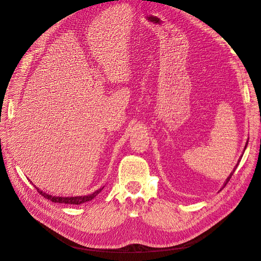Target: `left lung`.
<instances>
[{
	"label": "left lung",
	"mask_w": 261,
	"mask_h": 261,
	"mask_svg": "<svg viewBox=\"0 0 261 261\" xmlns=\"http://www.w3.org/2000/svg\"><path fill=\"white\" fill-rule=\"evenodd\" d=\"M248 142H249V141H247V143H246V146H245V148H244V151H243V154H244V152H245V150H246V148H247V146H248ZM243 154H242V155H240V156H239V159H238V162H237V164H236V166H235V167H234V169H233V171H232V172H231V173H230V175H229V176H228V177H227V179H226V182H225V183H224V185H223V187H222V188H220V190H222V189H223V188H224V187H225V186H226V185H227V184H228V182H229V181H230V178H231V176H232V175H233V173H234V171H235V169H236V168H237V166H238V164H239V162H240V160H242V158H243ZM220 190H219V191H220Z\"/></svg>",
	"instance_id": "obj_1"
}]
</instances>
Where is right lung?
<instances>
[{
    "label": "right lung",
    "instance_id": "obj_1",
    "mask_svg": "<svg viewBox=\"0 0 261 261\" xmlns=\"http://www.w3.org/2000/svg\"><path fill=\"white\" fill-rule=\"evenodd\" d=\"M36 188V187H35ZM37 191L39 192L42 196H44L45 198L51 200L53 203H58V204H68V205H80V204H84L86 202H89V200H92L96 195H98L101 190L103 189L100 188L98 190H96L95 192H93L92 194L89 195H84V196H67V197H63V196H52L50 194H47L46 192L39 190L38 188H36Z\"/></svg>",
    "mask_w": 261,
    "mask_h": 261
}]
</instances>
